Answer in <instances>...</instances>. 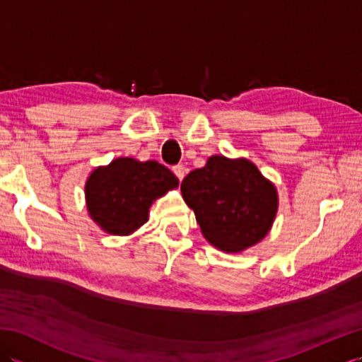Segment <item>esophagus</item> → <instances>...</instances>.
Instances as JSON below:
<instances>
[{
    "label": "esophagus",
    "instance_id": "obj_1",
    "mask_svg": "<svg viewBox=\"0 0 362 362\" xmlns=\"http://www.w3.org/2000/svg\"><path fill=\"white\" fill-rule=\"evenodd\" d=\"M173 171H174V174L177 175V179L183 180V177H185L187 169H185V166H183V165H175V166H173Z\"/></svg>",
    "mask_w": 362,
    "mask_h": 362
}]
</instances>
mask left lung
Returning a JSON list of instances; mask_svg holds the SVG:
<instances>
[{"label": "left lung", "instance_id": "obj_1", "mask_svg": "<svg viewBox=\"0 0 362 362\" xmlns=\"http://www.w3.org/2000/svg\"><path fill=\"white\" fill-rule=\"evenodd\" d=\"M180 191L204 236L226 252H241L263 240L279 202L275 187L255 165L222 156L191 171Z\"/></svg>", "mask_w": 362, "mask_h": 362}]
</instances>
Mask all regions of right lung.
Here are the masks:
<instances>
[{
  "instance_id": "1",
  "label": "right lung",
  "mask_w": 362,
  "mask_h": 362,
  "mask_svg": "<svg viewBox=\"0 0 362 362\" xmlns=\"http://www.w3.org/2000/svg\"><path fill=\"white\" fill-rule=\"evenodd\" d=\"M177 187L179 179L157 161L121 157L90 174L87 209L107 233L129 235L148 221L152 201Z\"/></svg>"
}]
</instances>
